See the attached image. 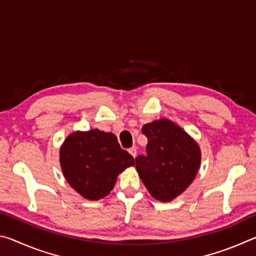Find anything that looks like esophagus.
<instances>
[{"label": "esophagus", "mask_w": 256, "mask_h": 256, "mask_svg": "<svg viewBox=\"0 0 256 256\" xmlns=\"http://www.w3.org/2000/svg\"><path fill=\"white\" fill-rule=\"evenodd\" d=\"M128 154H132L133 157L136 158V146H132V148H130L128 149Z\"/></svg>", "instance_id": "esophagus-1"}]
</instances>
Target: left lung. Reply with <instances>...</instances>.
Returning a JSON list of instances; mask_svg holds the SVG:
<instances>
[{"label":"left lung","mask_w":256,"mask_h":256,"mask_svg":"<svg viewBox=\"0 0 256 256\" xmlns=\"http://www.w3.org/2000/svg\"><path fill=\"white\" fill-rule=\"evenodd\" d=\"M148 138L146 154L136 158V168L151 196L170 202L196 178L201 149L183 128L168 118L156 120L142 128Z\"/></svg>","instance_id":"8db88e82"}]
</instances>
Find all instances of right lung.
<instances>
[{
    "mask_svg": "<svg viewBox=\"0 0 256 256\" xmlns=\"http://www.w3.org/2000/svg\"><path fill=\"white\" fill-rule=\"evenodd\" d=\"M60 164L64 177L82 198L97 201L107 196L134 158L120 148L115 134L98 128L76 131L60 148Z\"/></svg>",
    "mask_w": 256,
    "mask_h": 256,
    "instance_id": "1",
    "label": "right lung"
}]
</instances>
